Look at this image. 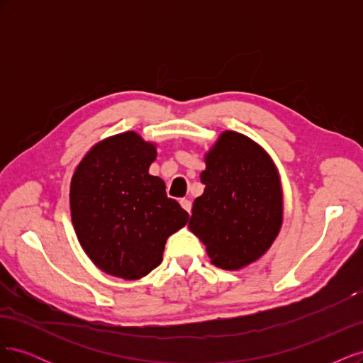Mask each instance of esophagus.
<instances>
[{
	"mask_svg": "<svg viewBox=\"0 0 363 363\" xmlns=\"http://www.w3.org/2000/svg\"><path fill=\"white\" fill-rule=\"evenodd\" d=\"M180 204H182V207L184 208L186 212H191V208H192V203L189 201V200H186V199H183V200H180Z\"/></svg>",
	"mask_w": 363,
	"mask_h": 363,
	"instance_id": "obj_1",
	"label": "esophagus"
}]
</instances>
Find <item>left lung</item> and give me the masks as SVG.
Segmentation results:
<instances>
[{
  "mask_svg": "<svg viewBox=\"0 0 363 363\" xmlns=\"http://www.w3.org/2000/svg\"><path fill=\"white\" fill-rule=\"evenodd\" d=\"M204 192L189 230L215 267L239 271L259 260L283 224V188L267 150L238 131H223L204 155Z\"/></svg>",
  "mask_w": 363,
  "mask_h": 363,
  "instance_id": "8db88e82",
  "label": "left lung"
}]
</instances>
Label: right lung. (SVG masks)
<instances>
[{"mask_svg": "<svg viewBox=\"0 0 363 363\" xmlns=\"http://www.w3.org/2000/svg\"><path fill=\"white\" fill-rule=\"evenodd\" d=\"M156 142L136 131L95 144L75 168L69 188L77 239L94 265L108 276L139 280L160 265L164 244L189 215L168 199L151 175Z\"/></svg>", "mask_w": 363, "mask_h": 363, "instance_id": "right-lung-1", "label": "right lung"}]
</instances>
